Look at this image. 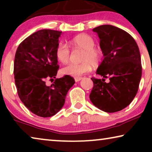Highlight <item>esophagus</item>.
I'll list each match as a JSON object with an SVG mask.
<instances>
[{
    "mask_svg": "<svg viewBox=\"0 0 152 152\" xmlns=\"http://www.w3.org/2000/svg\"><path fill=\"white\" fill-rule=\"evenodd\" d=\"M82 77H75V81L76 82H79V81H80L81 80H82Z\"/></svg>",
    "mask_w": 152,
    "mask_h": 152,
    "instance_id": "1",
    "label": "esophagus"
}]
</instances>
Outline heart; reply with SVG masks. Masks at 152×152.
I'll return each mask as SVG.
<instances>
[{
  "label": "heart",
  "mask_w": 152,
  "mask_h": 152,
  "mask_svg": "<svg viewBox=\"0 0 152 152\" xmlns=\"http://www.w3.org/2000/svg\"><path fill=\"white\" fill-rule=\"evenodd\" d=\"M70 42L74 48L84 50L80 64L70 63L64 66L62 69L64 74L75 77L90 72L93 65H97L101 61L103 53L101 50L95 47V41L93 37L86 34H80L72 37ZM55 55L57 60L62 64H66L69 61L70 50L66 43H59L55 49Z\"/></svg>",
  "instance_id": "1"
}]
</instances>
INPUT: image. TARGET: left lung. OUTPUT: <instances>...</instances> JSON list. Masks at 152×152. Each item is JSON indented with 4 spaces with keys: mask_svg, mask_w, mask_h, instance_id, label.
Segmentation results:
<instances>
[{
    "mask_svg": "<svg viewBox=\"0 0 152 152\" xmlns=\"http://www.w3.org/2000/svg\"><path fill=\"white\" fill-rule=\"evenodd\" d=\"M98 35L104 59L92 77L89 95L95 107L107 113L120 111L130 104L138 92L142 76L140 50L134 39L122 29L103 25L93 30ZM109 77L110 82H105Z\"/></svg>",
    "mask_w": 152,
    "mask_h": 152,
    "instance_id": "left-lung-1",
    "label": "left lung"
}]
</instances>
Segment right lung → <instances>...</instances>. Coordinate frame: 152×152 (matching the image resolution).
Instances as JSON below:
<instances>
[{"instance_id":"right-lung-1","label":"right lung","mask_w":152,"mask_h":152,"mask_svg":"<svg viewBox=\"0 0 152 152\" xmlns=\"http://www.w3.org/2000/svg\"><path fill=\"white\" fill-rule=\"evenodd\" d=\"M61 32L41 30L24 39L16 50L14 75L18 95L23 104L35 115L51 117L65 103L66 94L75 84L71 76L56 79L59 65L55 49ZM56 79L50 87L47 79Z\"/></svg>"}]
</instances>
